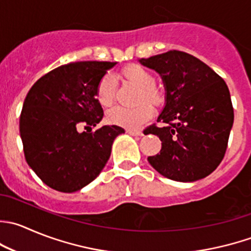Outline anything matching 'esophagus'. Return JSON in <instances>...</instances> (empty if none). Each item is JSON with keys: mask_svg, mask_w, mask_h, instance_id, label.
I'll list each match as a JSON object with an SVG mask.
<instances>
[{"mask_svg": "<svg viewBox=\"0 0 251 251\" xmlns=\"http://www.w3.org/2000/svg\"><path fill=\"white\" fill-rule=\"evenodd\" d=\"M126 132L131 136H136V137H141V136H143V132L141 130H126Z\"/></svg>", "mask_w": 251, "mask_h": 251, "instance_id": "1", "label": "esophagus"}]
</instances>
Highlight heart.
<instances>
[{"mask_svg":"<svg viewBox=\"0 0 251 251\" xmlns=\"http://www.w3.org/2000/svg\"><path fill=\"white\" fill-rule=\"evenodd\" d=\"M123 75L128 82L140 88L138 100H147L153 105H159L163 101V93L154 86V77L145 67L140 65H128L123 70ZM116 81L111 75H105L97 87V99L103 106L113 103L115 96ZM153 109L150 104L142 103L135 108L113 106L106 113V119L111 125L120 126L127 130H136L150 120Z\"/></svg>","mask_w":251,"mask_h":251,"instance_id":"b5f03b06","label":"heart"}]
</instances>
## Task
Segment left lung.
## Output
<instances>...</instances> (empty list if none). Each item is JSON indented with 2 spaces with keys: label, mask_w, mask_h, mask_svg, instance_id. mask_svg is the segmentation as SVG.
Returning a JSON list of instances; mask_svg holds the SVG:
<instances>
[{
  "label": "left lung",
  "mask_w": 251,
  "mask_h": 251,
  "mask_svg": "<svg viewBox=\"0 0 251 251\" xmlns=\"http://www.w3.org/2000/svg\"><path fill=\"white\" fill-rule=\"evenodd\" d=\"M162 78L165 104L157 121L145 135H157L160 153L148 157L150 164L168 179L196 181L220 165L227 150L234 113L226 82L195 56L168 51L140 58Z\"/></svg>",
  "instance_id": "8db88e82"
}]
</instances>
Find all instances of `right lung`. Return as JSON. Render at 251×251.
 <instances>
[{
  "mask_svg": "<svg viewBox=\"0 0 251 251\" xmlns=\"http://www.w3.org/2000/svg\"><path fill=\"white\" fill-rule=\"evenodd\" d=\"M116 62L79 61L52 70L33 84L19 119L29 167L53 190L75 193L93 181L110 158L114 140L125 130L103 126L97 87Z\"/></svg>",
  "mask_w": 251,
  "mask_h": 251,
  "instance_id": "add662e5",
  "label": "right lung"
}]
</instances>
